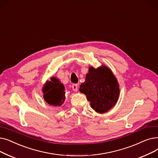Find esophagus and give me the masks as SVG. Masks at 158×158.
<instances>
[{
  "instance_id": "esophagus-1",
  "label": "esophagus",
  "mask_w": 158,
  "mask_h": 158,
  "mask_svg": "<svg viewBox=\"0 0 158 158\" xmlns=\"http://www.w3.org/2000/svg\"><path fill=\"white\" fill-rule=\"evenodd\" d=\"M72 88H73V91L77 92L78 91V85L77 84H73L72 85Z\"/></svg>"
}]
</instances>
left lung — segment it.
<instances>
[{"instance_id":"left-lung-1","label":"left lung","mask_w":158,"mask_h":158,"mask_svg":"<svg viewBox=\"0 0 158 158\" xmlns=\"http://www.w3.org/2000/svg\"><path fill=\"white\" fill-rule=\"evenodd\" d=\"M80 87V92L85 94L91 108L98 113H106L115 106L119 98V85L106 65L96 69L90 67L85 81Z\"/></svg>"}]
</instances>
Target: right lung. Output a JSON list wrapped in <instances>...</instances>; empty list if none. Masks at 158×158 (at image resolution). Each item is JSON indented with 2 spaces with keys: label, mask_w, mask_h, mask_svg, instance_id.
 Here are the masks:
<instances>
[{
  "label": "right lung",
  "mask_w": 158,
  "mask_h": 158,
  "mask_svg": "<svg viewBox=\"0 0 158 158\" xmlns=\"http://www.w3.org/2000/svg\"><path fill=\"white\" fill-rule=\"evenodd\" d=\"M65 87L59 79L52 77L42 87L44 99L52 106H61L65 100Z\"/></svg>",
  "instance_id": "1"
}]
</instances>
